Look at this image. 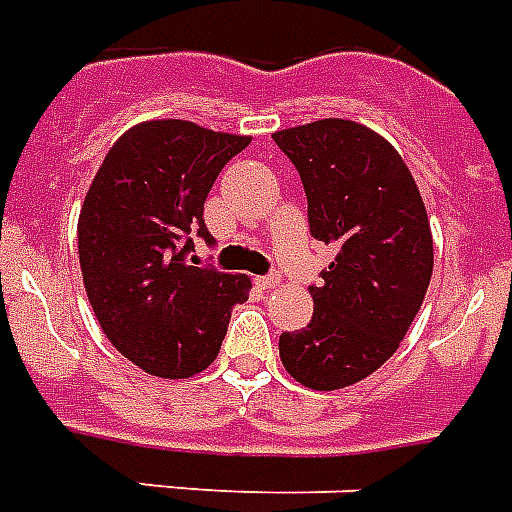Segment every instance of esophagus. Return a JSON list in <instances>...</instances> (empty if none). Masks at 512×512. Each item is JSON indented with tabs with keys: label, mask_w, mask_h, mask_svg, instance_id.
Instances as JSON below:
<instances>
[{
	"label": "esophagus",
	"mask_w": 512,
	"mask_h": 512,
	"mask_svg": "<svg viewBox=\"0 0 512 512\" xmlns=\"http://www.w3.org/2000/svg\"><path fill=\"white\" fill-rule=\"evenodd\" d=\"M255 284L260 289H273V287H279V276H257Z\"/></svg>",
	"instance_id": "1"
}]
</instances>
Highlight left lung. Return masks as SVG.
I'll return each mask as SVG.
<instances>
[{
	"label": "left lung",
	"instance_id": "1",
	"mask_svg": "<svg viewBox=\"0 0 512 512\" xmlns=\"http://www.w3.org/2000/svg\"><path fill=\"white\" fill-rule=\"evenodd\" d=\"M308 196L313 239L337 249L311 287L313 319L279 337L281 364L311 390L377 372L404 340L433 276L420 188L388 140L348 119L273 132Z\"/></svg>",
	"mask_w": 512,
	"mask_h": 512
}]
</instances>
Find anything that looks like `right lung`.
<instances>
[{
    "instance_id": "add662e5",
    "label": "right lung",
    "mask_w": 512,
    "mask_h": 512,
    "mask_svg": "<svg viewBox=\"0 0 512 512\" xmlns=\"http://www.w3.org/2000/svg\"><path fill=\"white\" fill-rule=\"evenodd\" d=\"M252 143L183 119L135 124L108 151L79 212V265L100 329L154 377L185 380L220 353L244 273L188 265L193 236L212 244L204 201Z\"/></svg>"
}]
</instances>
